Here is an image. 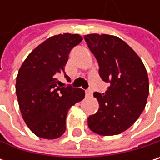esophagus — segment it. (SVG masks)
Segmentation results:
<instances>
[{
    "instance_id": "obj_1",
    "label": "esophagus",
    "mask_w": 160,
    "mask_h": 160,
    "mask_svg": "<svg viewBox=\"0 0 160 160\" xmlns=\"http://www.w3.org/2000/svg\"><path fill=\"white\" fill-rule=\"evenodd\" d=\"M85 93H86V96H87V97H90V96L92 95V90H86Z\"/></svg>"
}]
</instances>
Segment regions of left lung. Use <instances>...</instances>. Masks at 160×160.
Returning <instances> with one entry per match:
<instances>
[{
	"label": "left lung",
	"instance_id": "1",
	"mask_svg": "<svg viewBox=\"0 0 160 160\" xmlns=\"http://www.w3.org/2000/svg\"><path fill=\"white\" fill-rule=\"evenodd\" d=\"M84 40L98 62L101 79L110 83L103 94L93 93L99 109L88 118V126L100 135L119 134L136 121L146 105V69L136 52L116 36L89 34Z\"/></svg>",
	"mask_w": 160,
	"mask_h": 160
}]
</instances>
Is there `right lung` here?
<instances>
[{"mask_svg":"<svg viewBox=\"0 0 160 160\" xmlns=\"http://www.w3.org/2000/svg\"><path fill=\"white\" fill-rule=\"evenodd\" d=\"M82 41L79 34L52 36L35 48L23 62L16 83L19 108L30 131L44 139H56L66 131L68 109L80 102L85 92L70 84L61 87L68 53ZM61 83V82H60Z\"/></svg>","mask_w":160,"mask_h":160,"instance_id":"1","label":"right lung"}]
</instances>
